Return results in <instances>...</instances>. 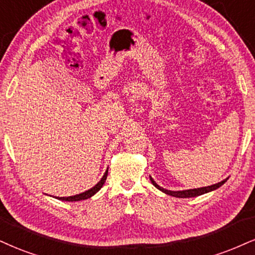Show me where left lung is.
<instances>
[{
	"instance_id": "left-lung-1",
	"label": "left lung",
	"mask_w": 255,
	"mask_h": 255,
	"mask_svg": "<svg viewBox=\"0 0 255 255\" xmlns=\"http://www.w3.org/2000/svg\"><path fill=\"white\" fill-rule=\"evenodd\" d=\"M227 180H228V178H226V180L219 182V183L208 185V187L194 188V189H187V190H177V191H174V190H168V189H164V188L159 187V185L157 184L155 181H153V178L151 177V176H150V181H151V183H152L153 185H155L157 189L163 191V193L166 194V195H170V196L178 197V199H188V197H196V196H200V195H203V194L209 193V191L216 190V189H218V188L221 187V185L224 184L225 182H227Z\"/></svg>"
}]
</instances>
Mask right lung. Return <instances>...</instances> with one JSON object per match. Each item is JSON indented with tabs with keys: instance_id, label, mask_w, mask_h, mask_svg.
Wrapping results in <instances>:
<instances>
[{
	"instance_id": "1",
	"label": "right lung",
	"mask_w": 255,
	"mask_h": 255,
	"mask_svg": "<svg viewBox=\"0 0 255 255\" xmlns=\"http://www.w3.org/2000/svg\"><path fill=\"white\" fill-rule=\"evenodd\" d=\"M108 171L109 169H106L105 174L103 175V177L100 178V181L97 183L94 187L91 188V189L84 191V193L81 194H78V195H74V196H68V197H55V199L58 200H61V201H68V202H75V201H81V200H87L90 199V197H92L94 194H97L98 191L102 189V187L105 183L106 181V177H108Z\"/></svg>"
}]
</instances>
